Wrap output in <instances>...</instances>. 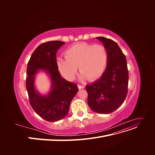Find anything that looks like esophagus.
<instances>
[{
    "label": "esophagus",
    "mask_w": 155,
    "mask_h": 155,
    "mask_svg": "<svg viewBox=\"0 0 155 155\" xmlns=\"http://www.w3.org/2000/svg\"><path fill=\"white\" fill-rule=\"evenodd\" d=\"M78 87L79 88V89H82L85 88V86L83 85H78Z\"/></svg>",
    "instance_id": "34e87169"
}]
</instances>
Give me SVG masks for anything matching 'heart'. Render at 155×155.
Instances as JSON below:
<instances>
[{
	"mask_svg": "<svg viewBox=\"0 0 155 155\" xmlns=\"http://www.w3.org/2000/svg\"><path fill=\"white\" fill-rule=\"evenodd\" d=\"M64 56L58 58L57 64L60 72L69 81L76 76L78 67L81 79L96 80L104 74L108 63L107 51L100 44L77 43L65 51Z\"/></svg>",
	"mask_w": 155,
	"mask_h": 155,
	"instance_id": "b5f03b06",
	"label": "heart"
}]
</instances>
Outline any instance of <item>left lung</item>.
Returning <instances> with one entry per match:
<instances>
[{"instance_id":"8db88e82","label":"left lung","mask_w":155,"mask_h":155,"mask_svg":"<svg viewBox=\"0 0 155 155\" xmlns=\"http://www.w3.org/2000/svg\"><path fill=\"white\" fill-rule=\"evenodd\" d=\"M96 38L104 45L108 54V63L100 78L86 86L87 101L93 111L109 114L123 104L127 95V64L125 55L116 42L104 37Z\"/></svg>"}]
</instances>
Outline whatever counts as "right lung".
Masks as SVG:
<instances>
[{"instance_id": "add662e5", "label": "right lung", "mask_w": 155, "mask_h": 155, "mask_svg": "<svg viewBox=\"0 0 155 155\" xmlns=\"http://www.w3.org/2000/svg\"><path fill=\"white\" fill-rule=\"evenodd\" d=\"M64 44L59 41L42 43L33 52L27 64L26 87L30 104L37 114L48 121L64 118L78 91L76 84L61 78L58 70L56 52ZM38 69L46 70L51 76L53 90L47 97L41 96L35 90L34 76Z\"/></svg>"}]
</instances>
